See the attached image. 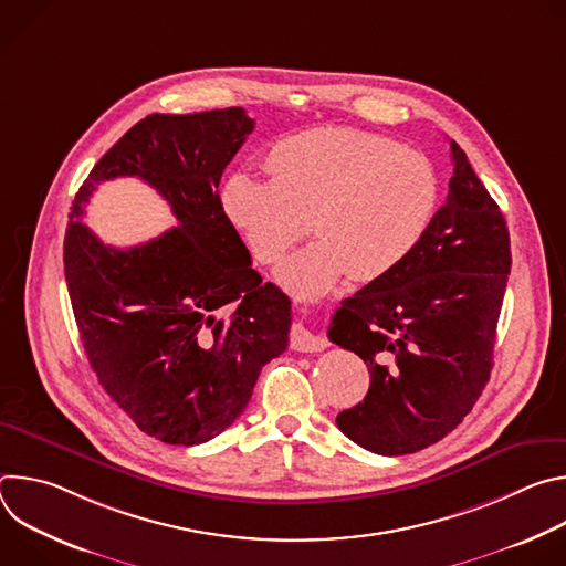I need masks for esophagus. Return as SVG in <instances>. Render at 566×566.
<instances>
[{
    "instance_id": "esophagus-1",
    "label": "esophagus",
    "mask_w": 566,
    "mask_h": 566,
    "mask_svg": "<svg viewBox=\"0 0 566 566\" xmlns=\"http://www.w3.org/2000/svg\"><path fill=\"white\" fill-rule=\"evenodd\" d=\"M291 347L295 352H304V354H311V352H322L327 347V340L322 338L319 334L311 332L308 327H304L302 322H295V325L291 327Z\"/></svg>"
}]
</instances>
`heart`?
Returning a JSON list of instances; mask_svg holds the SVG:
<instances>
[{
    "instance_id": "b5f03b06",
    "label": "heart",
    "mask_w": 566,
    "mask_h": 566,
    "mask_svg": "<svg viewBox=\"0 0 566 566\" xmlns=\"http://www.w3.org/2000/svg\"><path fill=\"white\" fill-rule=\"evenodd\" d=\"M266 170L271 181L230 175L219 199L260 264H275L308 219L317 239L277 269V282L297 297L327 293L345 275L374 282L391 273L419 244L439 199L421 154L352 127H313L277 140Z\"/></svg>"
}]
</instances>
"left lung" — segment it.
<instances>
[{"instance_id": "obj_1", "label": "left lung", "mask_w": 566, "mask_h": 566, "mask_svg": "<svg viewBox=\"0 0 566 566\" xmlns=\"http://www.w3.org/2000/svg\"><path fill=\"white\" fill-rule=\"evenodd\" d=\"M450 149L448 199L415 251L345 297L329 325V340L369 367L367 396L336 423L385 457L423 450L452 432L493 369L511 237L465 151L454 140Z\"/></svg>"}]
</instances>
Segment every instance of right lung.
I'll return each instance as SVG.
<instances>
[{
  "label": "right lung",
  "instance_id": "add662e5",
  "mask_svg": "<svg viewBox=\"0 0 566 566\" xmlns=\"http://www.w3.org/2000/svg\"><path fill=\"white\" fill-rule=\"evenodd\" d=\"M255 120L241 107L151 114L77 190L64 277L80 340L118 408L149 437L199 446L247 410L266 363L289 347L291 300L262 282L219 199V181ZM138 176L178 226L114 250L82 223L96 185Z\"/></svg>",
  "mask_w": 566,
  "mask_h": 566
}]
</instances>
